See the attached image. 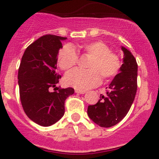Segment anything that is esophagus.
Here are the masks:
<instances>
[{"instance_id": "34e87169", "label": "esophagus", "mask_w": 159, "mask_h": 159, "mask_svg": "<svg viewBox=\"0 0 159 159\" xmlns=\"http://www.w3.org/2000/svg\"><path fill=\"white\" fill-rule=\"evenodd\" d=\"M76 93H80V94H84L86 93L85 90H75Z\"/></svg>"}]
</instances>
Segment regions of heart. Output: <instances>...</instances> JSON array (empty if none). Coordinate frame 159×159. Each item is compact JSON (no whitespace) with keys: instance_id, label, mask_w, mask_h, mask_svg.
Returning a JSON list of instances; mask_svg holds the SVG:
<instances>
[{"instance_id":"1","label":"heart","mask_w":159,"mask_h":159,"mask_svg":"<svg viewBox=\"0 0 159 159\" xmlns=\"http://www.w3.org/2000/svg\"><path fill=\"white\" fill-rule=\"evenodd\" d=\"M78 50L90 57L87 70L74 69L66 75V84L77 90H85L96 87L104 80L114 78L119 72L121 62L118 55L111 52L106 44L100 41L90 42L78 45ZM78 55L70 45L59 51L57 63L62 70L67 71L77 63Z\"/></svg>"}]
</instances>
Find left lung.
Returning <instances> with one entry per match:
<instances>
[{"instance_id": "1", "label": "left lung", "mask_w": 159, "mask_h": 159, "mask_svg": "<svg viewBox=\"0 0 159 159\" xmlns=\"http://www.w3.org/2000/svg\"><path fill=\"white\" fill-rule=\"evenodd\" d=\"M123 63L107 87L106 94H101L96 105H89L87 114L95 123L109 128L120 123L126 116L135 97L138 84V63L133 54L125 47Z\"/></svg>"}]
</instances>
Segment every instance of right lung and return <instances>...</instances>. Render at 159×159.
<instances>
[{
	"label": "right lung",
	"instance_id": "add662e5",
	"mask_svg": "<svg viewBox=\"0 0 159 159\" xmlns=\"http://www.w3.org/2000/svg\"><path fill=\"white\" fill-rule=\"evenodd\" d=\"M66 37L52 34L41 36L26 48L19 66L21 105L27 116L42 126H50L61 119L65 100L75 93L72 87H56L61 78L57 71L58 53ZM52 87L58 91L50 92Z\"/></svg>",
	"mask_w": 159,
	"mask_h": 159
}]
</instances>
